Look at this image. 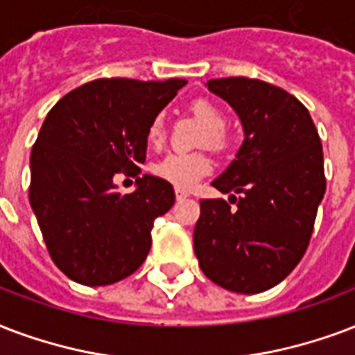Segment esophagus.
Returning <instances> with one entry per match:
<instances>
[{
    "instance_id": "1",
    "label": "esophagus",
    "mask_w": 355,
    "mask_h": 355,
    "mask_svg": "<svg viewBox=\"0 0 355 355\" xmlns=\"http://www.w3.org/2000/svg\"><path fill=\"white\" fill-rule=\"evenodd\" d=\"M175 197H177V201H182L186 197H189L188 191H184V189H175Z\"/></svg>"
}]
</instances>
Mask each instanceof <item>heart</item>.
<instances>
[{"instance_id":"heart-1","label":"heart","mask_w":355,"mask_h":355,"mask_svg":"<svg viewBox=\"0 0 355 355\" xmlns=\"http://www.w3.org/2000/svg\"><path fill=\"white\" fill-rule=\"evenodd\" d=\"M189 112L205 126L201 145H207L216 153H223L229 148V135H227V115L220 105L208 98H197L189 104ZM166 139V123L158 115L150 121L147 128V141L150 147H159ZM212 158L202 150L197 153H171L166 158L156 162L153 167L154 175L166 182L173 184L178 189H188L196 186L202 177L212 171Z\"/></svg>"}]
</instances>
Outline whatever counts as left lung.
<instances>
[{
    "label": "left lung",
    "instance_id": "obj_1",
    "mask_svg": "<svg viewBox=\"0 0 355 355\" xmlns=\"http://www.w3.org/2000/svg\"><path fill=\"white\" fill-rule=\"evenodd\" d=\"M208 89L234 107L245 139L212 182L240 193L229 199L237 208L202 199L193 250L216 285L257 294L285 279L309 245L326 191L322 143L307 107L285 89L243 76L210 80Z\"/></svg>",
    "mask_w": 355,
    "mask_h": 355
}]
</instances>
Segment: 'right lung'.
Masks as SVG:
<instances>
[{
  "mask_svg": "<svg viewBox=\"0 0 355 355\" xmlns=\"http://www.w3.org/2000/svg\"><path fill=\"white\" fill-rule=\"evenodd\" d=\"M184 85L102 78L46 115L31 150L29 202L51 261L76 283L113 285L147 259L154 220L175 202L171 184L139 177L147 128ZM117 172L136 177L135 192L116 191Z\"/></svg>",
  "mask_w": 355,
  "mask_h": 355,
  "instance_id": "add662e5",
  "label": "right lung"
}]
</instances>
